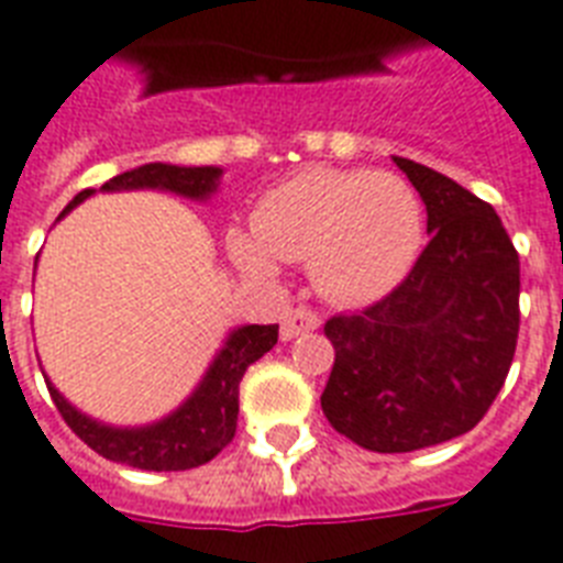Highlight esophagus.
Wrapping results in <instances>:
<instances>
[{"label":"esophagus","mask_w":563,"mask_h":563,"mask_svg":"<svg viewBox=\"0 0 563 563\" xmlns=\"http://www.w3.org/2000/svg\"><path fill=\"white\" fill-rule=\"evenodd\" d=\"M319 324L321 319L316 316V312L307 310V307H295V310H289L286 316H283L280 339L283 342H289V339L300 336V333H310V330H316Z\"/></svg>","instance_id":"obj_1"}]
</instances>
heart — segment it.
Returning a JSON list of instances; mask_svg holds the SVG:
<instances>
[{
    "mask_svg": "<svg viewBox=\"0 0 563 563\" xmlns=\"http://www.w3.org/2000/svg\"><path fill=\"white\" fill-rule=\"evenodd\" d=\"M251 224L253 235L230 242L244 272L272 274L274 260L310 263L316 289L345 307L396 291L424 244L422 200L389 170H300L265 191Z\"/></svg>",
    "mask_w": 563,
    "mask_h": 563,
    "instance_id": "b5f03b06",
    "label": "heart"
}]
</instances>
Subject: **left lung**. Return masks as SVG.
Wrapping results in <instances>:
<instances>
[{
    "label": "left lung",
    "mask_w": 563,
    "mask_h": 563,
    "mask_svg": "<svg viewBox=\"0 0 563 563\" xmlns=\"http://www.w3.org/2000/svg\"><path fill=\"white\" fill-rule=\"evenodd\" d=\"M428 212L431 242L396 291L333 316L321 393L328 422L368 452H416L482 422L520 333V256L499 214L454 179L393 156Z\"/></svg>",
    "instance_id": "1"
}]
</instances>
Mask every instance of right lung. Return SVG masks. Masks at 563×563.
<instances>
[{"mask_svg":"<svg viewBox=\"0 0 563 563\" xmlns=\"http://www.w3.org/2000/svg\"><path fill=\"white\" fill-rule=\"evenodd\" d=\"M224 170L214 165L186 167L167 165V162H150V165L132 167L126 174L109 179L100 191H141L156 188L170 195L188 197L197 203H206L221 186ZM97 195L93 188H85L64 206L58 214H70L88 197ZM37 265V263H34ZM277 345V324H242L227 333L224 345L218 349L209 368L200 377V384L191 389V396L170 410L167 416L150 424H106L93 416L81 413L46 377L49 396H53L58 413L70 424L73 434L91 445L93 452L106 461L126 463L135 470L147 472H179L203 466L221 452L235 437V419H239V384L251 363L268 354Z\"/></svg>","mask_w":563,"mask_h":563,"instance_id":"add662e5","label":"right lung"}]
</instances>
